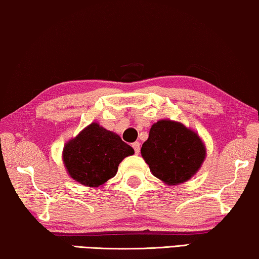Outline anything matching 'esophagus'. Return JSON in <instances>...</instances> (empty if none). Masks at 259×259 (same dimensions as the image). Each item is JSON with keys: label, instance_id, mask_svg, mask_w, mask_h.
<instances>
[{"label": "esophagus", "instance_id": "obj_1", "mask_svg": "<svg viewBox=\"0 0 259 259\" xmlns=\"http://www.w3.org/2000/svg\"><path fill=\"white\" fill-rule=\"evenodd\" d=\"M133 148H134L135 152H136V154H138V152H140V149H141L140 142H135V143H133Z\"/></svg>", "mask_w": 259, "mask_h": 259}]
</instances>
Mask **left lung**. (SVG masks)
Masks as SVG:
<instances>
[{
  "label": "left lung",
  "instance_id": "left-lung-1",
  "mask_svg": "<svg viewBox=\"0 0 259 259\" xmlns=\"http://www.w3.org/2000/svg\"><path fill=\"white\" fill-rule=\"evenodd\" d=\"M155 177L167 185L187 182L201 167L205 147L195 131L180 122L162 119L152 124L141 149Z\"/></svg>",
  "mask_w": 259,
  "mask_h": 259
}]
</instances>
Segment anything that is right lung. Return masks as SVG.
Masks as SVG:
<instances>
[{
	"label": "right lung",
	"instance_id": "add662e5",
	"mask_svg": "<svg viewBox=\"0 0 259 259\" xmlns=\"http://www.w3.org/2000/svg\"><path fill=\"white\" fill-rule=\"evenodd\" d=\"M134 152L117 134L92 123L65 143L62 157L72 180L97 188L114 177L119 163Z\"/></svg>",
	"mask_w": 259,
	"mask_h": 259
}]
</instances>
